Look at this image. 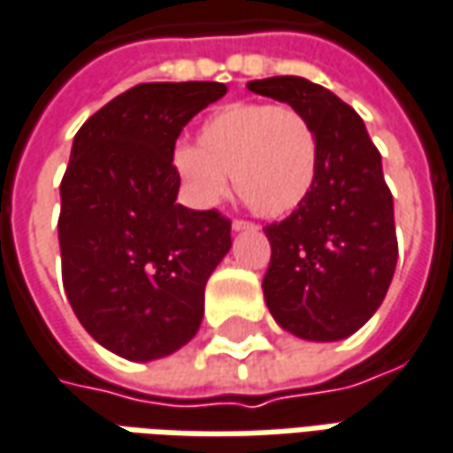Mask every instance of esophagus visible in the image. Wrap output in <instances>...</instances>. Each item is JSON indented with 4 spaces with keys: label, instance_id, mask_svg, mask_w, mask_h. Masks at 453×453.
I'll return each mask as SVG.
<instances>
[{
    "label": "esophagus",
    "instance_id": "1",
    "mask_svg": "<svg viewBox=\"0 0 453 453\" xmlns=\"http://www.w3.org/2000/svg\"><path fill=\"white\" fill-rule=\"evenodd\" d=\"M233 230L235 233H241V230H256V223H250V220H233Z\"/></svg>",
    "mask_w": 453,
    "mask_h": 453
}]
</instances>
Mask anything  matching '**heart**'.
Returning <instances> with one entry per match:
<instances>
[{
  "mask_svg": "<svg viewBox=\"0 0 453 453\" xmlns=\"http://www.w3.org/2000/svg\"><path fill=\"white\" fill-rule=\"evenodd\" d=\"M180 180L200 208H212L235 185L260 215H288L303 203L319 165L311 122L293 107L233 102L200 125L196 145L173 155Z\"/></svg>",
  "mask_w": 453,
  "mask_h": 453,
  "instance_id": "obj_1",
  "label": "heart"
}]
</instances>
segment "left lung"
Listing matches in <instances>:
<instances>
[{"instance_id":"left-lung-1","label":"left lung","mask_w":453,"mask_h":453,"mask_svg":"<svg viewBox=\"0 0 453 453\" xmlns=\"http://www.w3.org/2000/svg\"><path fill=\"white\" fill-rule=\"evenodd\" d=\"M248 89L288 102L319 142L316 180L286 220L265 226L271 265L263 296L275 323L305 341L356 334L386 298L396 271L394 197L364 119L303 77L253 80Z\"/></svg>"}]
</instances>
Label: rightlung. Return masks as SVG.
<instances>
[{
  "mask_svg": "<svg viewBox=\"0 0 453 453\" xmlns=\"http://www.w3.org/2000/svg\"><path fill=\"white\" fill-rule=\"evenodd\" d=\"M223 82H148L107 102L74 134L59 185L62 280L107 351L155 361L200 328L205 283L230 250V220L178 205L182 127Z\"/></svg>",
  "mask_w": 453,
  "mask_h": 453,
  "instance_id": "right-lung-1",
  "label": "right lung"
}]
</instances>
